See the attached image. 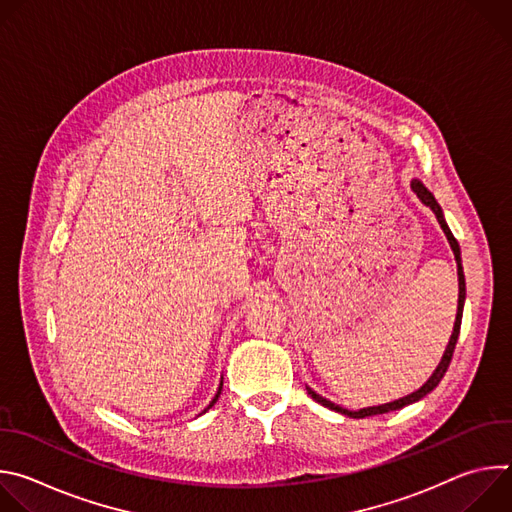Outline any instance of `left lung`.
Listing matches in <instances>:
<instances>
[{
	"mask_svg": "<svg viewBox=\"0 0 512 512\" xmlns=\"http://www.w3.org/2000/svg\"><path fill=\"white\" fill-rule=\"evenodd\" d=\"M411 190L417 194V198L425 204V206H429L431 210H433V214H435V218H437V223H440V227H442V231L446 233V237H448V243H450V247H452V251H454V257H456V265H458V287H460V294H458V312H456V322H454V332H452V336H450V342H448V346H446V350H444V356H442V360H440V364H437L435 367V371L431 373V377L417 389V391H413L411 395H407V397H401V399H397V401H391V403H385V405H377V407H364V409H358V411H350V409H344V407H340V405H336V403H332V401H328L326 397H322V395H318L314 389H310V387H306L308 389V395L314 399V401H318L320 405H324V407H328V409H332V411H338V413H342V415H348V417H352V419H362V417H371V415H381V413H389V411H395V409H401V407H405V405H411V403H415V401H419V399H423L427 393H431L437 385H440V381L444 379V375H446V371H448V367H450V360H452V354H454V348H456V342H458V336H460V326H462V314H464V302H466V279H464V269H462V255H460V245H458V241L454 239V235H452V231H450V227H448V223H446V218H444V210H442V206L437 204V200L433 198V194L423 186V182L421 180H417V178H413L411 180Z\"/></svg>",
	"mask_w": 512,
	"mask_h": 512,
	"instance_id": "left-lung-1",
	"label": "left lung"
}]
</instances>
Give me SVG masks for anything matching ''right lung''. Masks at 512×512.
Wrapping results in <instances>:
<instances>
[{
    "instance_id": "obj_1",
    "label": "right lung",
    "mask_w": 512,
    "mask_h": 512,
    "mask_svg": "<svg viewBox=\"0 0 512 512\" xmlns=\"http://www.w3.org/2000/svg\"><path fill=\"white\" fill-rule=\"evenodd\" d=\"M221 391H223V379H221V385H218V389H216V395L212 397V401L208 403V407H206V409H204L202 413H206V411H208V409H210V407H212V405L216 403V399H218V397H221ZM202 413H198V415H202Z\"/></svg>"
}]
</instances>
